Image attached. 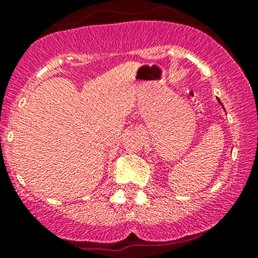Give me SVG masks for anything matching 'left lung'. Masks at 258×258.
Returning a JSON list of instances; mask_svg holds the SVG:
<instances>
[{
	"label": "left lung",
	"mask_w": 258,
	"mask_h": 258,
	"mask_svg": "<svg viewBox=\"0 0 258 258\" xmlns=\"http://www.w3.org/2000/svg\"><path fill=\"white\" fill-rule=\"evenodd\" d=\"M219 102H220V101H219ZM220 103H221V102H220Z\"/></svg>",
	"instance_id": "1"
}]
</instances>
